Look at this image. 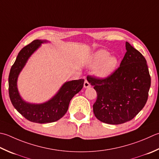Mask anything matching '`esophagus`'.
Returning <instances> with one entry per match:
<instances>
[{"instance_id": "34e87169", "label": "esophagus", "mask_w": 159, "mask_h": 159, "mask_svg": "<svg viewBox=\"0 0 159 159\" xmlns=\"http://www.w3.org/2000/svg\"><path fill=\"white\" fill-rule=\"evenodd\" d=\"M89 87H91V85H90L88 81V80H85V83H84V88H88Z\"/></svg>"}]
</instances>
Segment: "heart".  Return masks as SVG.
<instances>
[{
  "label": "heart",
  "mask_w": 159,
  "mask_h": 159,
  "mask_svg": "<svg viewBox=\"0 0 159 159\" xmlns=\"http://www.w3.org/2000/svg\"><path fill=\"white\" fill-rule=\"evenodd\" d=\"M119 63L118 58L110 56V52L105 49H99L92 54L89 58V67L95 68L96 76L101 79L110 76L116 70Z\"/></svg>",
  "instance_id": "b5f03b06"
}]
</instances>
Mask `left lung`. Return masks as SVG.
Wrapping results in <instances>:
<instances>
[{
    "mask_svg": "<svg viewBox=\"0 0 159 159\" xmlns=\"http://www.w3.org/2000/svg\"><path fill=\"white\" fill-rule=\"evenodd\" d=\"M125 48L120 67L110 76L105 79L87 77L97 93L94 114L105 123L119 125L132 120L148 101L151 78L147 61L128 42Z\"/></svg>",
    "mask_w": 159,
    "mask_h": 159,
    "instance_id": "8db88e82",
    "label": "left lung"
}]
</instances>
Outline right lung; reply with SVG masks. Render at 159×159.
<instances>
[{
  "label": "right lung",
  "mask_w": 159,
  "mask_h": 159,
  "mask_svg": "<svg viewBox=\"0 0 159 159\" xmlns=\"http://www.w3.org/2000/svg\"><path fill=\"white\" fill-rule=\"evenodd\" d=\"M47 43L49 40H34L24 47L18 53L9 75V95L13 106L26 119L38 123H52L61 119L66 114L71 98L81 90L84 83V79L65 82L52 98L42 103L27 102L21 97L17 86L18 76L31 56Z\"/></svg>",
  "instance_id": "right-lung-1"
}]
</instances>
